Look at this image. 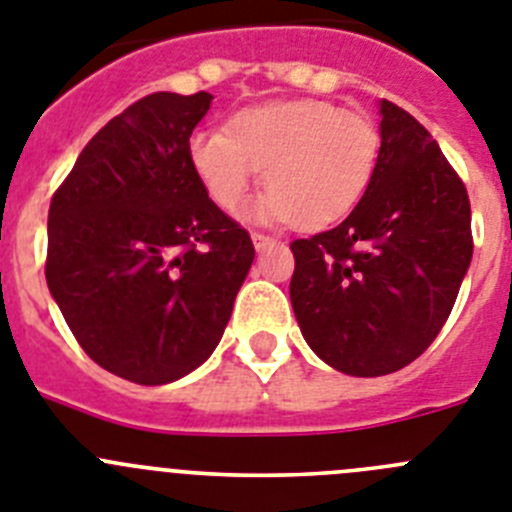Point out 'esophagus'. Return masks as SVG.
<instances>
[{
    "instance_id": "obj_1",
    "label": "esophagus",
    "mask_w": 512,
    "mask_h": 512,
    "mask_svg": "<svg viewBox=\"0 0 512 512\" xmlns=\"http://www.w3.org/2000/svg\"><path fill=\"white\" fill-rule=\"evenodd\" d=\"M251 241H253V246H256V251H261V248L271 246V243H274V238H271V235H264V233H251Z\"/></svg>"
}]
</instances>
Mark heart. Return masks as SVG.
<instances>
[{
    "label": "heart",
    "instance_id": "heart-1",
    "mask_svg": "<svg viewBox=\"0 0 512 512\" xmlns=\"http://www.w3.org/2000/svg\"><path fill=\"white\" fill-rule=\"evenodd\" d=\"M382 133L372 115L325 99L243 107L225 133L189 138V161L210 200L235 212L264 166L266 192L248 215L259 223L318 230L354 210L374 179Z\"/></svg>",
    "mask_w": 512,
    "mask_h": 512
}]
</instances>
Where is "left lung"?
<instances>
[{"label": "left lung", "instance_id": "1", "mask_svg": "<svg viewBox=\"0 0 512 512\" xmlns=\"http://www.w3.org/2000/svg\"><path fill=\"white\" fill-rule=\"evenodd\" d=\"M374 179L336 228L292 243L289 297L307 346L351 377L418 359L443 328L472 261L467 189L431 133L379 102Z\"/></svg>", "mask_w": 512, "mask_h": 512}]
</instances>
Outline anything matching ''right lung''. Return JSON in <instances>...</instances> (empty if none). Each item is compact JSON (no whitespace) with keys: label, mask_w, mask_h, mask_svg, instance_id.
I'll return each mask as SVG.
<instances>
[{"label":"right lung","mask_w":512,"mask_h":512,"mask_svg":"<svg viewBox=\"0 0 512 512\" xmlns=\"http://www.w3.org/2000/svg\"><path fill=\"white\" fill-rule=\"evenodd\" d=\"M210 102L156 92L130 104L48 210L53 300L89 359L135 384L176 382L210 359L256 256L189 161Z\"/></svg>","instance_id":"obj_1"}]
</instances>
